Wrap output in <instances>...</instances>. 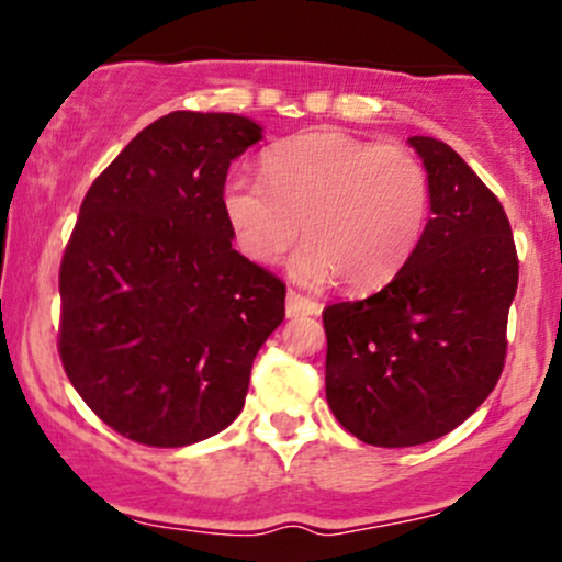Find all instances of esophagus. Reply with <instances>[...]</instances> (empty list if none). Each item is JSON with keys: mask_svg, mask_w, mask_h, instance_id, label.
I'll use <instances>...</instances> for the list:
<instances>
[{"mask_svg": "<svg viewBox=\"0 0 562 562\" xmlns=\"http://www.w3.org/2000/svg\"><path fill=\"white\" fill-rule=\"evenodd\" d=\"M322 312V306L317 301L306 299V295L295 293V290H288V299H285V314L290 319L295 317H317Z\"/></svg>", "mask_w": 562, "mask_h": 562, "instance_id": "obj_1", "label": "esophagus"}]
</instances>
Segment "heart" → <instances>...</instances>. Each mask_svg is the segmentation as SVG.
<instances>
[{"label":"heart","instance_id":"heart-1","mask_svg":"<svg viewBox=\"0 0 562 562\" xmlns=\"http://www.w3.org/2000/svg\"><path fill=\"white\" fill-rule=\"evenodd\" d=\"M267 183L232 177L224 216L248 259L274 263L299 240L290 261L303 285L344 280L357 290L391 282L412 259L428 218L423 164L404 147L344 132H314L267 156Z\"/></svg>","mask_w":562,"mask_h":562}]
</instances>
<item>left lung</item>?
Segmentation results:
<instances>
[{
    "label": "left lung",
    "instance_id": "1",
    "mask_svg": "<svg viewBox=\"0 0 562 562\" xmlns=\"http://www.w3.org/2000/svg\"><path fill=\"white\" fill-rule=\"evenodd\" d=\"M409 145L434 214L415 254L380 293L322 312L327 404L348 434L385 449L447 436L486 402L518 290L513 229L494 192L447 142Z\"/></svg>",
    "mask_w": 562,
    "mask_h": 562
}]
</instances>
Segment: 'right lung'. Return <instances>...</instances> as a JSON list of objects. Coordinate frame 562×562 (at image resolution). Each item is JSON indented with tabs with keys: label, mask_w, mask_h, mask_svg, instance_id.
<instances>
[{
	"label": "right lung",
	"mask_w": 562,
	"mask_h": 562,
	"mask_svg": "<svg viewBox=\"0 0 562 562\" xmlns=\"http://www.w3.org/2000/svg\"><path fill=\"white\" fill-rule=\"evenodd\" d=\"M254 119L177 111L134 137L83 198L60 263V359L89 409L147 447H190L243 412L285 285L232 248L229 164Z\"/></svg>",
	"instance_id": "obj_1"
}]
</instances>
